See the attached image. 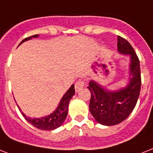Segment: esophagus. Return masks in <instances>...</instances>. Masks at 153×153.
I'll use <instances>...</instances> for the list:
<instances>
[{"label":"esophagus","mask_w":153,"mask_h":153,"mask_svg":"<svg viewBox=\"0 0 153 153\" xmlns=\"http://www.w3.org/2000/svg\"><path fill=\"white\" fill-rule=\"evenodd\" d=\"M84 85H85V81L84 79H79L76 82L75 84V91L76 92H78L79 91H80L82 88H84Z\"/></svg>","instance_id":"1"}]
</instances>
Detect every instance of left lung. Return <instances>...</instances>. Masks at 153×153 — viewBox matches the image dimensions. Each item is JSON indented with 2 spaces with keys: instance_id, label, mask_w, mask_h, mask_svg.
Instances as JSON below:
<instances>
[{
  "instance_id": "obj_1",
  "label": "left lung",
  "mask_w": 153,
  "mask_h": 153,
  "mask_svg": "<svg viewBox=\"0 0 153 153\" xmlns=\"http://www.w3.org/2000/svg\"><path fill=\"white\" fill-rule=\"evenodd\" d=\"M117 49L120 54L130 55L129 83L119 90L109 91L97 82L91 80L88 88L91 92L89 109L98 123L113 126L129 117L137 104L141 91L139 59L130 43L118 36Z\"/></svg>"
}]
</instances>
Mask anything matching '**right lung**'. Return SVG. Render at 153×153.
I'll use <instances>...</instances> for the list:
<instances>
[{
	"label": "right lung",
	"instance_id": "right-lung-1",
	"mask_svg": "<svg viewBox=\"0 0 153 153\" xmlns=\"http://www.w3.org/2000/svg\"><path fill=\"white\" fill-rule=\"evenodd\" d=\"M38 36V34H36V35H33L30 37L25 38L24 40H22V42L20 43L19 45L26 40H30L32 37H37ZM74 94H75V89H74V85L73 84L69 88V90L66 91V93L63 95L61 101L59 102V106L57 107L56 109L48 116L41 117V118H33L32 119L30 117H27L21 111L19 105L18 107H19L20 112L22 113V116L25 117V119L28 121L29 123H31L33 126L38 129L43 130V131H52V130H55L60 127L63 123V122L65 121L68 114V107H69V101L72 97L74 96Z\"/></svg>",
	"mask_w": 153,
	"mask_h": 153
}]
</instances>
